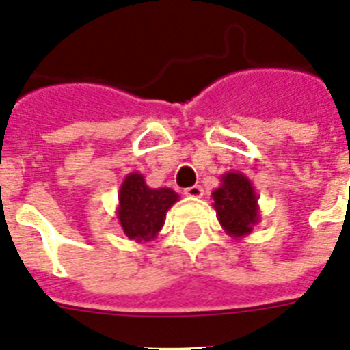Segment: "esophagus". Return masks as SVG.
<instances>
[{
	"label": "esophagus",
	"mask_w": 350,
	"mask_h": 350,
	"mask_svg": "<svg viewBox=\"0 0 350 350\" xmlns=\"http://www.w3.org/2000/svg\"><path fill=\"white\" fill-rule=\"evenodd\" d=\"M184 195L189 196V198H202V196H204V187L191 186L187 187V189H184Z\"/></svg>",
	"instance_id": "34e87169"
}]
</instances>
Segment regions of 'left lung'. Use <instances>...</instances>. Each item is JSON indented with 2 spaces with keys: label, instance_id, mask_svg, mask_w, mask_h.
<instances>
[{
  "label": "left lung",
  "instance_id": "obj_1",
  "mask_svg": "<svg viewBox=\"0 0 350 350\" xmlns=\"http://www.w3.org/2000/svg\"><path fill=\"white\" fill-rule=\"evenodd\" d=\"M217 221L226 235L243 239L253 232L260 221L258 196L252 180L241 172H228L221 175L219 187L212 191Z\"/></svg>",
  "mask_w": 350,
  "mask_h": 350
}]
</instances>
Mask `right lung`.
Instances as JSON below:
<instances>
[{
    "mask_svg": "<svg viewBox=\"0 0 350 350\" xmlns=\"http://www.w3.org/2000/svg\"><path fill=\"white\" fill-rule=\"evenodd\" d=\"M178 202V195L170 187H148L139 172L129 173L118 191L116 217L124 234L136 243H148L159 235L166 212Z\"/></svg>",
    "mask_w": 350,
    "mask_h": 350,
    "instance_id": "obj_1",
    "label": "right lung"
}]
</instances>
